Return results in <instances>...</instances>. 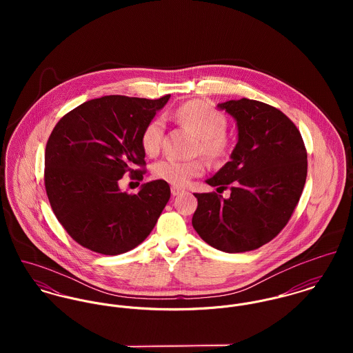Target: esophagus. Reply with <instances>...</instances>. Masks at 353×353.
<instances>
[{
	"instance_id": "1",
	"label": "esophagus",
	"mask_w": 353,
	"mask_h": 353,
	"mask_svg": "<svg viewBox=\"0 0 353 353\" xmlns=\"http://www.w3.org/2000/svg\"><path fill=\"white\" fill-rule=\"evenodd\" d=\"M183 192H185L183 189L176 188V186H172V188H171V194H172V196H179V194H182Z\"/></svg>"
}]
</instances>
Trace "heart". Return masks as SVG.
I'll return each instance as SVG.
<instances>
[{
  "label": "heart",
  "mask_w": 353,
  "mask_h": 353,
  "mask_svg": "<svg viewBox=\"0 0 353 353\" xmlns=\"http://www.w3.org/2000/svg\"><path fill=\"white\" fill-rule=\"evenodd\" d=\"M175 118L194 129L201 137L199 151L212 159L221 157L227 151V140L224 137L227 129L225 117L202 101H192L182 104L175 111ZM165 121L161 117L153 118L143 132V148L151 156H156L164 143ZM205 171L202 159L181 160L172 156L164 157L153 164L152 174L156 179L164 181L174 186H186L192 178L200 176Z\"/></svg>",
  "instance_id": "b5f03b06"
}]
</instances>
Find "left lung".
Segmentation results:
<instances>
[{
  "label": "left lung",
  "instance_id": "obj_1",
  "mask_svg": "<svg viewBox=\"0 0 353 353\" xmlns=\"http://www.w3.org/2000/svg\"><path fill=\"white\" fill-rule=\"evenodd\" d=\"M236 122L238 143L210 186L231 196L196 193L192 224L212 248L225 252L255 250L285 227L302 196L307 152L294 122L273 105L252 99L219 103Z\"/></svg>",
  "mask_w": 353,
  "mask_h": 353
}]
</instances>
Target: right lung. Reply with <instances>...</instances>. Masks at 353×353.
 <instances>
[{
  "mask_svg": "<svg viewBox=\"0 0 353 353\" xmlns=\"http://www.w3.org/2000/svg\"><path fill=\"white\" fill-rule=\"evenodd\" d=\"M170 99L108 95L63 115L45 153V185L54 214L83 248L104 255L129 252L151 234L170 200V186L152 181L137 194L119 189L129 172L143 179V132Z\"/></svg>",
  "mask_w": 353,
  "mask_h": 353,
  "instance_id": "obj_1",
  "label": "right lung"
}]
</instances>
